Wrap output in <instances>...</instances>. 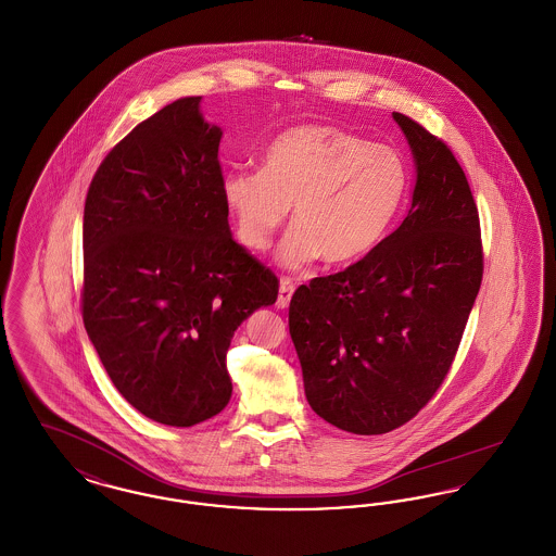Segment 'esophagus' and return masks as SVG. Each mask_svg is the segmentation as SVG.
<instances>
[{
    "mask_svg": "<svg viewBox=\"0 0 556 556\" xmlns=\"http://www.w3.org/2000/svg\"><path fill=\"white\" fill-rule=\"evenodd\" d=\"M293 290H295L293 281H291V279H288V277H283V279H281V283H279V295H277V308L286 311V308L290 306V300L291 295H293Z\"/></svg>",
    "mask_w": 556,
    "mask_h": 556,
    "instance_id": "1",
    "label": "esophagus"
}]
</instances>
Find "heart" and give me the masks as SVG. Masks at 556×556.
Listing matches in <instances>:
<instances>
[{"label":"heart","mask_w":556,"mask_h":556,"mask_svg":"<svg viewBox=\"0 0 556 556\" xmlns=\"http://www.w3.org/2000/svg\"><path fill=\"white\" fill-rule=\"evenodd\" d=\"M218 189L248 250H266L291 208L295 227L277 263L300 270L320 256L325 265L342 266L365 258L388 236L406 195V168L386 146L308 123L277 135L261 170L231 168Z\"/></svg>","instance_id":"obj_1"}]
</instances>
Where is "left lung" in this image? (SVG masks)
<instances>
[{
    "label": "left lung",
    "instance_id": "obj_1",
    "mask_svg": "<svg viewBox=\"0 0 556 556\" xmlns=\"http://www.w3.org/2000/svg\"><path fill=\"white\" fill-rule=\"evenodd\" d=\"M417 170L406 218L356 265L290 302L306 400L358 435L410 421L442 386L483 275L479 214L448 146L394 112Z\"/></svg>",
    "mask_w": 556,
    "mask_h": 556
}]
</instances>
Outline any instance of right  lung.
<instances>
[{
  "label": "right lung",
  "mask_w": 556,
  "mask_h": 556,
  "mask_svg": "<svg viewBox=\"0 0 556 556\" xmlns=\"http://www.w3.org/2000/svg\"><path fill=\"white\" fill-rule=\"evenodd\" d=\"M181 98L100 164L83 214V323L114 388L152 421L191 427L233 392L227 350L277 300V277L231 238L223 131Z\"/></svg>",
  "instance_id": "add662e5"
}]
</instances>
